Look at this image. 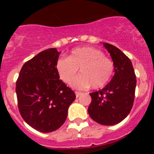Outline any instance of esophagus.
Returning <instances> with one entry per match:
<instances>
[{"mask_svg":"<svg viewBox=\"0 0 154 154\" xmlns=\"http://www.w3.org/2000/svg\"><path fill=\"white\" fill-rule=\"evenodd\" d=\"M75 94H76V97H79L82 95V93L81 92H75Z\"/></svg>","mask_w":154,"mask_h":154,"instance_id":"esophagus-1","label":"esophagus"}]
</instances>
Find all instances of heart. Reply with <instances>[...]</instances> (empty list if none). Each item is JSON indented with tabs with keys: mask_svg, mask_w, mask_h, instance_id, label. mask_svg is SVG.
Here are the masks:
<instances>
[{
	"mask_svg": "<svg viewBox=\"0 0 154 154\" xmlns=\"http://www.w3.org/2000/svg\"><path fill=\"white\" fill-rule=\"evenodd\" d=\"M60 79L70 85L78 73L80 76L72 83L77 89H101L109 82L114 71L112 60L102 52L89 46L78 47L70 52L68 57L60 58L56 64Z\"/></svg>",
	"mask_w": 154,
	"mask_h": 154,
	"instance_id": "obj_1",
	"label": "heart"
}]
</instances>
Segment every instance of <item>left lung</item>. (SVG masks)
<instances>
[{
	"mask_svg": "<svg viewBox=\"0 0 154 154\" xmlns=\"http://www.w3.org/2000/svg\"><path fill=\"white\" fill-rule=\"evenodd\" d=\"M114 65V75L103 89L91 93L88 112L94 122L113 125L123 121L134 105L137 80L131 60L118 48L102 43Z\"/></svg>",
	"mask_w": 154,
	"mask_h": 154,
	"instance_id": "left-lung-1",
	"label": "left lung"
}]
</instances>
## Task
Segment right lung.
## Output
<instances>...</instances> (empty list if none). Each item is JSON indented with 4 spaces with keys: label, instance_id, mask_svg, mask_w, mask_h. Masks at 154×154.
<instances>
[{
    "label": "right lung",
    "instance_id": "1",
    "mask_svg": "<svg viewBox=\"0 0 154 154\" xmlns=\"http://www.w3.org/2000/svg\"><path fill=\"white\" fill-rule=\"evenodd\" d=\"M60 52L45 49L24 64L16 85L18 108L29 125L50 133L65 123L74 92L60 80L56 64Z\"/></svg>",
    "mask_w": 154,
    "mask_h": 154
}]
</instances>
